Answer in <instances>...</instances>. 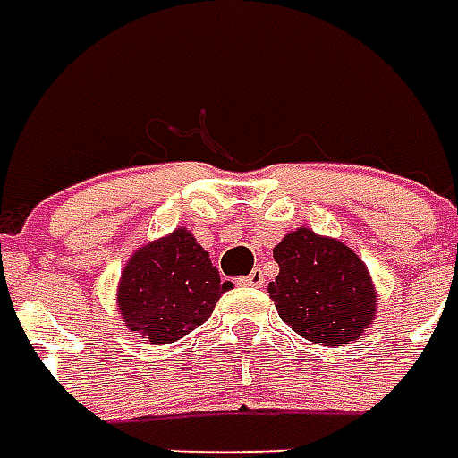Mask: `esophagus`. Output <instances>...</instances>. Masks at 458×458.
<instances>
[{
    "instance_id": "1",
    "label": "esophagus",
    "mask_w": 458,
    "mask_h": 458,
    "mask_svg": "<svg viewBox=\"0 0 458 458\" xmlns=\"http://www.w3.org/2000/svg\"><path fill=\"white\" fill-rule=\"evenodd\" d=\"M240 284H245V287H262L265 284V275H262V269H252L250 275H245V277L238 279Z\"/></svg>"
}]
</instances>
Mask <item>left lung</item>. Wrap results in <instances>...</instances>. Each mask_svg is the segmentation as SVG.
<instances>
[{
    "label": "left lung",
    "instance_id": "1",
    "mask_svg": "<svg viewBox=\"0 0 458 458\" xmlns=\"http://www.w3.org/2000/svg\"><path fill=\"white\" fill-rule=\"evenodd\" d=\"M279 275L269 299L279 318L318 345H341L363 334L375 318V287L363 259L341 240L297 228L277 242Z\"/></svg>",
    "mask_w": 458,
    "mask_h": 458
}]
</instances>
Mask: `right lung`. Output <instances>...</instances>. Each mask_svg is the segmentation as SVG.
<instances>
[{
	"label": "right lung",
	"mask_w": 458,
	"mask_h": 458,
	"mask_svg": "<svg viewBox=\"0 0 458 458\" xmlns=\"http://www.w3.org/2000/svg\"><path fill=\"white\" fill-rule=\"evenodd\" d=\"M210 255L186 228L140 248L122 269L117 307L124 327L151 344H174L213 314L223 292Z\"/></svg>",
	"instance_id": "add662e5"
}]
</instances>
